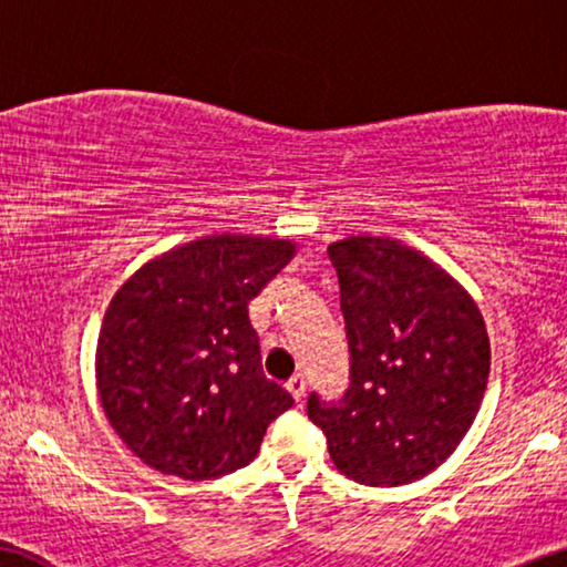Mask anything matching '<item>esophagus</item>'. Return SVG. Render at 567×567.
<instances>
[{
  "label": "esophagus",
  "instance_id": "1",
  "mask_svg": "<svg viewBox=\"0 0 567 567\" xmlns=\"http://www.w3.org/2000/svg\"><path fill=\"white\" fill-rule=\"evenodd\" d=\"M287 392L295 396V402H302V396H306V377L295 374L290 382H287Z\"/></svg>",
  "mask_w": 567,
  "mask_h": 567
}]
</instances>
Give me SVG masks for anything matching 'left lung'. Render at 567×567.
Returning <instances> with one entry per match:
<instances>
[{"instance_id":"left-lung-1","label":"left lung","mask_w":567,"mask_h":567,"mask_svg":"<svg viewBox=\"0 0 567 567\" xmlns=\"http://www.w3.org/2000/svg\"><path fill=\"white\" fill-rule=\"evenodd\" d=\"M351 351L338 402L310 394L333 466L359 484L402 486L451 455L484 400L492 346L484 316L441 265L390 239L328 247Z\"/></svg>"}]
</instances>
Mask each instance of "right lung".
Here are the masks:
<instances>
[{
    "label": "right lung",
    "mask_w": 567,
    "mask_h": 567,
    "mask_svg": "<svg viewBox=\"0 0 567 567\" xmlns=\"http://www.w3.org/2000/svg\"><path fill=\"white\" fill-rule=\"evenodd\" d=\"M295 257L272 236L214 234L142 265L109 302L96 343L104 415L150 468L206 481L244 468L292 408L261 371L249 302Z\"/></svg>",
    "instance_id": "add662e5"
}]
</instances>
